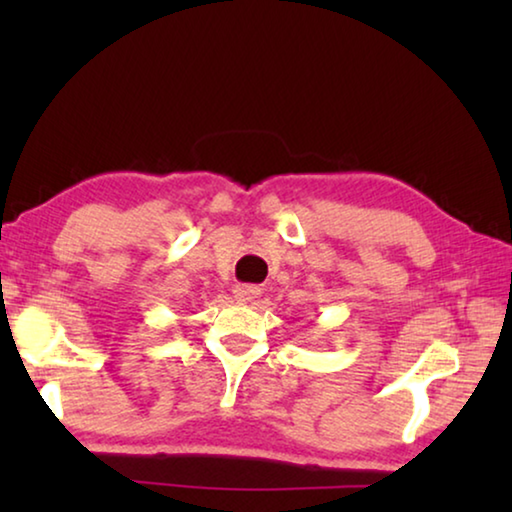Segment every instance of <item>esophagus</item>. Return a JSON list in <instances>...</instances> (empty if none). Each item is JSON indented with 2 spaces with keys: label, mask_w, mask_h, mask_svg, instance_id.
I'll return each mask as SVG.
<instances>
[{
  "label": "esophagus",
  "mask_w": 512,
  "mask_h": 512,
  "mask_svg": "<svg viewBox=\"0 0 512 512\" xmlns=\"http://www.w3.org/2000/svg\"><path fill=\"white\" fill-rule=\"evenodd\" d=\"M235 300L239 302H250L255 300L259 296V289L257 287H250V284H239V287H235Z\"/></svg>",
  "instance_id": "1"
}]
</instances>
